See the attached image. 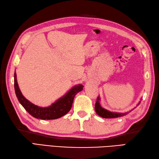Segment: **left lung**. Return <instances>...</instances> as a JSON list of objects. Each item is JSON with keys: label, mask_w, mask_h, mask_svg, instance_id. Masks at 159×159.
Segmentation results:
<instances>
[{"label": "left lung", "mask_w": 159, "mask_h": 159, "mask_svg": "<svg viewBox=\"0 0 159 159\" xmlns=\"http://www.w3.org/2000/svg\"><path fill=\"white\" fill-rule=\"evenodd\" d=\"M141 100L139 101V103L137 104V107L140 104ZM134 108H136V107H134ZM134 108L133 109H131L130 111H127V112H125V113H117V112H113V111H110L109 110L104 109V108H102V106H101L100 96L98 97L97 101H96V104H95V111H96V113L99 116L102 117L103 118H116V117H122V116H126V115L129 113L130 112H131L134 109Z\"/></svg>", "instance_id": "obj_1"}]
</instances>
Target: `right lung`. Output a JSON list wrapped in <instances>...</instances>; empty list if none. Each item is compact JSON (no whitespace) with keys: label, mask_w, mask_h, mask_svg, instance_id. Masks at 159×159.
<instances>
[{"label":"right lung","mask_w":159,"mask_h":159,"mask_svg":"<svg viewBox=\"0 0 159 159\" xmlns=\"http://www.w3.org/2000/svg\"><path fill=\"white\" fill-rule=\"evenodd\" d=\"M14 89L20 103L30 115L37 119L48 120L58 119L68 113L72 106L74 96L83 90V85L79 84L73 86L66 94L57 99L51 105L46 107L35 105L22 95L17 81L16 71L14 73Z\"/></svg>","instance_id":"add662e5"}]
</instances>
